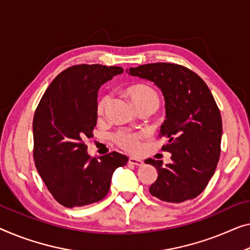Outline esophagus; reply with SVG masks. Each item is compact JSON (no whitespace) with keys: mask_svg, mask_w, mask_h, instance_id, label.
<instances>
[{"mask_svg":"<svg viewBox=\"0 0 250 250\" xmlns=\"http://www.w3.org/2000/svg\"><path fill=\"white\" fill-rule=\"evenodd\" d=\"M129 163L132 164V165H136V166H141L144 164V162L141 161V159L136 158V157H129Z\"/></svg>","mask_w":250,"mask_h":250,"instance_id":"obj_1","label":"esophagus"}]
</instances>
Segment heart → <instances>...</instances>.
<instances>
[{"label": "heart", "instance_id": "b5f03b06", "mask_svg": "<svg viewBox=\"0 0 250 250\" xmlns=\"http://www.w3.org/2000/svg\"><path fill=\"white\" fill-rule=\"evenodd\" d=\"M124 92L131 100L137 110L148 106L158 107L159 102H161L159 93L156 91V88L146 83H136L129 85L124 89ZM107 104H109V98L107 96H102V98L99 99L98 104H96V113H98L99 117H101L105 112ZM143 137L144 133L121 130V131L114 135V141L125 150L137 152L140 149V140Z\"/></svg>", "mask_w": 250, "mask_h": 250}]
</instances>
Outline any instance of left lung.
I'll return each instance as SVG.
<instances>
[{"label":"left lung","instance_id":"left-lung-1","mask_svg":"<svg viewBox=\"0 0 250 250\" xmlns=\"http://www.w3.org/2000/svg\"><path fill=\"white\" fill-rule=\"evenodd\" d=\"M128 73L154 82L165 99L161 136L168 138L163 150L172 154V163L145 161L158 172L149 192L165 202L194 199L207 188L220 158L222 120L213 95L197 74L177 64H146Z\"/></svg>","mask_w":250,"mask_h":250}]
</instances>
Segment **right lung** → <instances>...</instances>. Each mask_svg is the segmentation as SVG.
Segmentation results:
<instances>
[{
    "instance_id": "1",
    "label": "right lung",
    "mask_w": 250,
    "mask_h": 250,
    "mask_svg": "<svg viewBox=\"0 0 250 250\" xmlns=\"http://www.w3.org/2000/svg\"><path fill=\"white\" fill-rule=\"evenodd\" d=\"M121 73L118 66L68 67L51 82L37 106L32 122L37 170L54 199L66 208L104 199L113 172L128 162L117 151L100 161L91 158L84 143L96 125L100 86Z\"/></svg>"
}]
</instances>
